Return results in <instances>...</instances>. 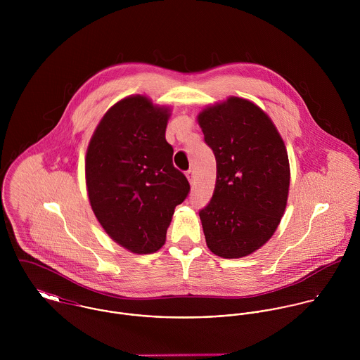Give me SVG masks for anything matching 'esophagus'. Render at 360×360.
<instances>
[{
  "mask_svg": "<svg viewBox=\"0 0 360 360\" xmlns=\"http://www.w3.org/2000/svg\"><path fill=\"white\" fill-rule=\"evenodd\" d=\"M186 176H187V179H188V181L191 183V184H194V170L193 169H190V170H187L186 172Z\"/></svg>",
  "mask_w": 360,
  "mask_h": 360,
  "instance_id": "esophagus-1",
  "label": "esophagus"
}]
</instances>
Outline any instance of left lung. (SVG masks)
Segmentation results:
<instances>
[{
	"label": "left lung",
	"mask_w": 360,
	"mask_h": 360,
	"mask_svg": "<svg viewBox=\"0 0 360 360\" xmlns=\"http://www.w3.org/2000/svg\"><path fill=\"white\" fill-rule=\"evenodd\" d=\"M216 158L212 200L200 210L207 248L244 257L274 234L290 188V162L271 119L254 103L230 97L198 115Z\"/></svg>",
	"instance_id": "obj_1"
}]
</instances>
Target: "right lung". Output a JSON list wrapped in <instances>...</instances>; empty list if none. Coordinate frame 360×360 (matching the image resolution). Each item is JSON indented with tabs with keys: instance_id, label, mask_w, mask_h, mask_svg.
<instances>
[{
	"instance_id": "add662e5",
	"label": "right lung",
	"mask_w": 360,
	"mask_h": 360,
	"mask_svg": "<svg viewBox=\"0 0 360 360\" xmlns=\"http://www.w3.org/2000/svg\"><path fill=\"white\" fill-rule=\"evenodd\" d=\"M170 109L130 96L108 109L86 154L90 205L105 233L133 254L166 240L174 207L190 193L165 139Z\"/></svg>"
}]
</instances>
